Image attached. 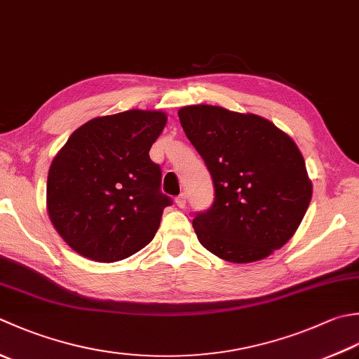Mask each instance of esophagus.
<instances>
[{"mask_svg":"<svg viewBox=\"0 0 359 359\" xmlns=\"http://www.w3.org/2000/svg\"><path fill=\"white\" fill-rule=\"evenodd\" d=\"M175 205H177L179 208H185L187 205V196L185 194H180L175 198Z\"/></svg>","mask_w":359,"mask_h":359,"instance_id":"1","label":"esophagus"}]
</instances>
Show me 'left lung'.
Segmentation results:
<instances>
[{
	"label": "left lung",
	"mask_w": 359,
	"mask_h": 359,
	"mask_svg": "<svg viewBox=\"0 0 359 359\" xmlns=\"http://www.w3.org/2000/svg\"><path fill=\"white\" fill-rule=\"evenodd\" d=\"M179 119L215 187L213 205L193 219L199 243L240 264L283 248L313 196L294 140L269 119L217 105H187Z\"/></svg>",
	"instance_id": "left-lung-1"
}]
</instances>
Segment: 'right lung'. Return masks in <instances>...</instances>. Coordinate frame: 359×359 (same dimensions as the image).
I'll return each mask as SVG.
<instances>
[{
	"label": "right lung",
	"mask_w": 359,
	"mask_h": 359,
	"mask_svg": "<svg viewBox=\"0 0 359 359\" xmlns=\"http://www.w3.org/2000/svg\"><path fill=\"white\" fill-rule=\"evenodd\" d=\"M166 121L160 110L97 116L55 154L46 210L62 240L79 255L114 263L156 236L171 199L160 193L161 171L149 151Z\"/></svg>",
	"instance_id": "add662e5"
}]
</instances>
